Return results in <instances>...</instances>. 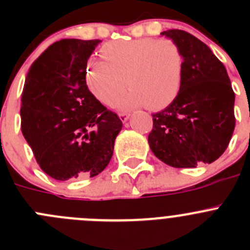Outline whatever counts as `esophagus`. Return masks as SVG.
<instances>
[{
	"mask_svg": "<svg viewBox=\"0 0 250 250\" xmlns=\"http://www.w3.org/2000/svg\"><path fill=\"white\" fill-rule=\"evenodd\" d=\"M119 118H120V120L123 121V123H125V121H127V119L130 118V115L126 114V112H120V114H119Z\"/></svg>",
	"mask_w": 250,
	"mask_h": 250,
	"instance_id": "esophagus-1",
	"label": "esophagus"
}]
</instances>
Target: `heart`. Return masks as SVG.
<instances>
[{
  "instance_id": "heart-1",
  "label": "heart",
  "mask_w": 250,
  "mask_h": 250,
  "mask_svg": "<svg viewBox=\"0 0 250 250\" xmlns=\"http://www.w3.org/2000/svg\"><path fill=\"white\" fill-rule=\"evenodd\" d=\"M104 60L86 63L85 81L95 98L111 105L124 90L129 91L116 105L134 109L145 105L159 110L176 98L183 77V56L170 40L150 37L118 40L101 48Z\"/></svg>"
}]
</instances>
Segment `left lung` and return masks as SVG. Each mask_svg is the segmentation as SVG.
Here are the masks:
<instances>
[{"label":"left lung","instance_id":"left-lung-1","mask_svg":"<svg viewBox=\"0 0 250 250\" xmlns=\"http://www.w3.org/2000/svg\"><path fill=\"white\" fill-rule=\"evenodd\" d=\"M183 56L182 85L167 107L152 114L150 149L173 167L210 164L228 147L235 127L234 95L224 65L199 39L167 30Z\"/></svg>","mask_w":250,"mask_h":250}]
</instances>
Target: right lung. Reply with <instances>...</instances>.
<instances>
[{"instance_id":"1","label":"right lung","mask_w":250,"mask_h":250,"mask_svg":"<svg viewBox=\"0 0 250 250\" xmlns=\"http://www.w3.org/2000/svg\"><path fill=\"white\" fill-rule=\"evenodd\" d=\"M99 42L60 40L35 60L26 76L22 134L40 167L56 180L100 174L123 127L86 86V63Z\"/></svg>"}]
</instances>
